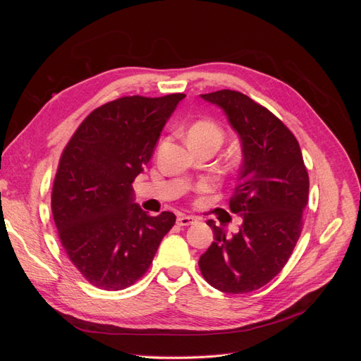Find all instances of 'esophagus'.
Listing matches in <instances>:
<instances>
[{"instance_id":"obj_1","label":"esophagus","mask_w":361,"mask_h":361,"mask_svg":"<svg viewBox=\"0 0 361 361\" xmlns=\"http://www.w3.org/2000/svg\"><path fill=\"white\" fill-rule=\"evenodd\" d=\"M195 221V218L194 216H190V215H180L179 218H178V224L179 226H190V224H194Z\"/></svg>"}]
</instances>
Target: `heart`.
<instances>
[{
	"label": "heart",
	"mask_w": 361,
	"mask_h": 361,
	"mask_svg": "<svg viewBox=\"0 0 361 361\" xmlns=\"http://www.w3.org/2000/svg\"><path fill=\"white\" fill-rule=\"evenodd\" d=\"M188 141L190 145H203V143H214L218 147L223 143L224 133L212 120L202 118L194 122L188 129Z\"/></svg>",
	"instance_id": "1"
}]
</instances>
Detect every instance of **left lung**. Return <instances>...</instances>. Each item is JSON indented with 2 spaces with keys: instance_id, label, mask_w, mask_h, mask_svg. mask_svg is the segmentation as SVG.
I'll list each match as a JSON object with an SVG mask.
<instances>
[{
  "instance_id": "obj_1",
  "label": "left lung",
  "mask_w": 361,
  "mask_h": 361,
  "mask_svg": "<svg viewBox=\"0 0 361 361\" xmlns=\"http://www.w3.org/2000/svg\"><path fill=\"white\" fill-rule=\"evenodd\" d=\"M221 106L241 137L244 162L231 211L243 216L232 238L207 221L214 243L200 256L202 276L226 293L253 292L286 265L302 231L309 173L297 138L268 108L235 90L202 94Z\"/></svg>"
}]
</instances>
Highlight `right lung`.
I'll list each match as a JSON object with an SVG mask.
<instances>
[{
  "label": "right lung",
  "mask_w": 361,
  "mask_h": 361,
  "mask_svg": "<svg viewBox=\"0 0 361 361\" xmlns=\"http://www.w3.org/2000/svg\"><path fill=\"white\" fill-rule=\"evenodd\" d=\"M183 97L135 94L106 102L61 152L51 194L54 223L69 260L96 288L134 285L176 221L173 212L150 216L133 203V182Z\"/></svg>",
  "instance_id": "obj_1"
}]
</instances>
